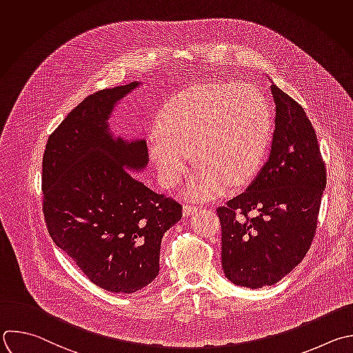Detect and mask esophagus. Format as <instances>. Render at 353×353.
<instances>
[{"instance_id": "esophagus-1", "label": "esophagus", "mask_w": 353, "mask_h": 353, "mask_svg": "<svg viewBox=\"0 0 353 353\" xmlns=\"http://www.w3.org/2000/svg\"><path fill=\"white\" fill-rule=\"evenodd\" d=\"M198 210V206L196 205H192V203H185L184 206H183V214L184 216H190V214H192L194 212H196Z\"/></svg>"}]
</instances>
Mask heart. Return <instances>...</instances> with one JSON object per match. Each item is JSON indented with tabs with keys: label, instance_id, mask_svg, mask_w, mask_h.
Listing matches in <instances>:
<instances>
[{
	"label": "heart",
	"instance_id": "obj_1",
	"mask_svg": "<svg viewBox=\"0 0 353 353\" xmlns=\"http://www.w3.org/2000/svg\"><path fill=\"white\" fill-rule=\"evenodd\" d=\"M270 132V110L256 87L194 85L166 102L148 154L165 188L183 179L194 155L201 168L190 179L185 195L209 199L227 183L244 184L258 172Z\"/></svg>",
	"mask_w": 353,
	"mask_h": 353
}]
</instances>
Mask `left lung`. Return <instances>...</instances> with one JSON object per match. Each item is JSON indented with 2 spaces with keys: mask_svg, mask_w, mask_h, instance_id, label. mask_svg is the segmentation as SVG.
Returning a JSON list of instances; mask_svg holds the SVG:
<instances>
[{
  "mask_svg": "<svg viewBox=\"0 0 353 353\" xmlns=\"http://www.w3.org/2000/svg\"><path fill=\"white\" fill-rule=\"evenodd\" d=\"M274 130L268 162L217 209L221 268L236 285L262 288L290 274L314 237L325 168L303 108L273 81Z\"/></svg>",
  "mask_w": 353,
  "mask_h": 353,
  "instance_id": "obj_1",
  "label": "left lung"
}]
</instances>
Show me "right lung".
Returning a JSON list of instances; mask_svg holds the SVG:
<instances>
[{
  "label": "right lung",
  "instance_id": "right-lung-1",
  "mask_svg": "<svg viewBox=\"0 0 353 353\" xmlns=\"http://www.w3.org/2000/svg\"><path fill=\"white\" fill-rule=\"evenodd\" d=\"M141 84L88 95L50 136L43 158L51 239L91 283L116 294L157 279L163 234L183 214L180 203L133 174L148 165L147 141L125 140L109 126L114 106Z\"/></svg>",
  "mask_w": 353,
  "mask_h": 353
}]
</instances>
